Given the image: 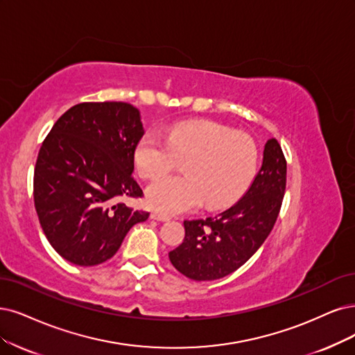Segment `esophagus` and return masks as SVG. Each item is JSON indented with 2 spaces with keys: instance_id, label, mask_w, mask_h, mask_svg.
I'll use <instances>...</instances> for the list:
<instances>
[{
  "instance_id": "34e87169",
  "label": "esophagus",
  "mask_w": 355,
  "mask_h": 355,
  "mask_svg": "<svg viewBox=\"0 0 355 355\" xmlns=\"http://www.w3.org/2000/svg\"><path fill=\"white\" fill-rule=\"evenodd\" d=\"M150 218H152V219H156V220H162V222L169 220V216H168V215H164V214H161V212H152V214H150Z\"/></svg>"
}]
</instances>
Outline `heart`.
<instances>
[{"mask_svg": "<svg viewBox=\"0 0 355 355\" xmlns=\"http://www.w3.org/2000/svg\"><path fill=\"white\" fill-rule=\"evenodd\" d=\"M257 159L250 136L211 121L175 124L166 137L149 130L135 149L143 178H157L185 162L184 178L157 179L146 190L148 203L162 214L191 211L202 202L207 207L228 205L252 181Z\"/></svg>", "mask_w": 355, "mask_h": 355, "instance_id": "heart-1", "label": "heart"}]
</instances>
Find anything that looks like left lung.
Wrapping results in <instances>:
<instances>
[{"instance_id":"left-lung-1","label":"left lung","mask_w":355,"mask_h":355,"mask_svg":"<svg viewBox=\"0 0 355 355\" xmlns=\"http://www.w3.org/2000/svg\"><path fill=\"white\" fill-rule=\"evenodd\" d=\"M285 186L284 152L277 139H269L263 164L243 198L216 216L184 220V240L169 252L171 263L194 281L219 279L241 268L270 234Z\"/></svg>"}]
</instances>
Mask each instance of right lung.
<instances>
[{
    "label": "right lung",
    "instance_id": "right-lung-1",
    "mask_svg": "<svg viewBox=\"0 0 355 355\" xmlns=\"http://www.w3.org/2000/svg\"><path fill=\"white\" fill-rule=\"evenodd\" d=\"M144 135L140 112L127 102H82L65 111L39 149L35 209L49 244L78 266L111 259L130 228L149 212L121 199L143 198L131 175Z\"/></svg>",
    "mask_w": 355,
    "mask_h": 355
}]
</instances>
